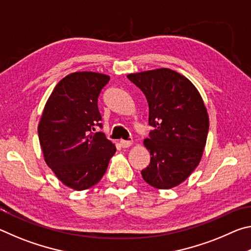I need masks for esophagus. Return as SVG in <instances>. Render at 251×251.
Instances as JSON below:
<instances>
[{
    "label": "esophagus",
    "instance_id": "esophagus-1",
    "mask_svg": "<svg viewBox=\"0 0 251 251\" xmlns=\"http://www.w3.org/2000/svg\"><path fill=\"white\" fill-rule=\"evenodd\" d=\"M120 143H121V146L123 148H127V147H129V146L133 145V143H131L130 141H123V139H122Z\"/></svg>",
    "mask_w": 251,
    "mask_h": 251
}]
</instances>
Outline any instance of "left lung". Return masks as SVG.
Here are the masks:
<instances>
[{
	"instance_id": "obj_1",
	"label": "left lung",
	"mask_w": 251,
	"mask_h": 251,
	"mask_svg": "<svg viewBox=\"0 0 251 251\" xmlns=\"http://www.w3.org/2000/svg\"><path fill=\"white\" fill-rule=\"evenodd\" d=\"M145 94L150 107V138L144 145L151 163L142 171L147 184L157 189L176 187L188 178L201 159L209 118L195 85L169 69L128 74Z\"/></svg>"
}]
</instances>
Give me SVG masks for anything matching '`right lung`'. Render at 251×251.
Wrapping results in <instances>:
<instances>
[{
    "label": "right lung",
    "mask_w": 251,
    "mask_h": 251,
    "mask_svg": "<svg viewBox=\"0 0 251 251\" xmlns=\"http://www.w3.org/2000/svg\"><path fill=\"white\" fill-rule=\"evenodd\" d=\"M109 76L75 72L54 87L37 127L44 160L65 186L75 190L96 185L116 147L95 127L101 124L97 106Z\"/></svg>",
    "instance_id": "add662e5"
}]
</instances>
